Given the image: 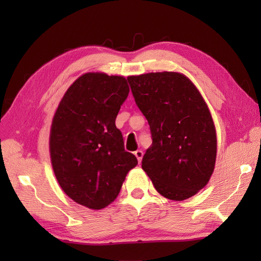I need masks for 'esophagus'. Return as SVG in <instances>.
I'll return each mask as SVG.
<instances>
[{"label":"esophagus","mask_w":261,"mask_h":261,"mask_svg":"<svg viewBox=\"0 0 261 261\" xmlns=\"http://www.w3.org/2000/svg\"><path fill=\"white\" fill-rule=\"evenodd\" d=\"M135 155H136V158H137V160H138V162L140 163L141 162V159H143V155H144V152L141 151V150H137V151H135Z\"/></svg>","instance_id":"esophagus-1"}]
</instances>
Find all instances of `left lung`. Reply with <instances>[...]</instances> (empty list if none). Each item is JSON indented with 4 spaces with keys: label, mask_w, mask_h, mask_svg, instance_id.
<instances>
[{
    "label": "left lung",
    "mask_w": 261,
    "mask_h": 261,
    "mask_svg": "<svg viewBox=\"0 0 261 261\" xmlns=\"http://www.w3.org/2000/svg\"><path fill=\"white\" fill-rule=\"evenodd\" d=\"M127 81L151 132L141 168L165 198L180 201L196 195L208 184L217 158L216 127L200 92L175 72Z\"/></svg>",
    "instance_id": "obj_1"
}]
</instances>
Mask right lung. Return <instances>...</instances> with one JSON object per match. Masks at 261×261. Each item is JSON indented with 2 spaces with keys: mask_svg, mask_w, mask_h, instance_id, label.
Listing matches in <instances>:
<instances>
[{
  "mask_svg": "<svg viewBox=\"0 0 261 261\" xmlns=\"http://www.w3.org/2000/svg\"><path fill=\"white\" fill-rule=\"evenodd\" d=\"M129 92L122 76L87 73L54 114L50 156L60 186L75 202L99 210L114 201L136 156L125 151L115 118Z\"/></svg>",
  "mask_w": 261,
  "mask_h": 261,
  "instance_id": "1",
  "label": "right lung"
}]
</instances>
